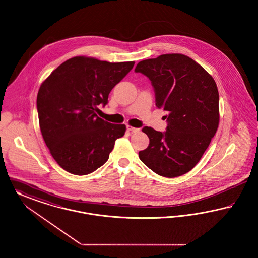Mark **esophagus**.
<instances>
[{
    "label": "esophagus",
    "mask_w": 258,
    "mask_h": 258,
    "mask_svg": "<svg viewBox=\"0 0 258 258\" xmlns=\"http://www.w3.org/2000/svg\"><path fill=\"white\" fill-rule=\"evenodd\" d=\"M127 130H128V131H130V132H132V133H138V132L140 131V129H139V128L132 127V126H130V125H127Z\"/></svg>",
    "instance_id": "obj_1"
}]
</instances>
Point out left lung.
I'll use <instances>...</instances> for the list:
<instances>
[{
	"instance_id": "obj_1",
	"label": "left lung",
	"mask_w": 258,
	"mask_h": 258,
	"mask_svg": "<svg viewBox=\"0 0 258 258\" xmlns=\"http://www.w3.org/2000/svg\"><path fill=\"white\" fill-rule=\"evenodd\" d=\"M135 72L150 80L156 107L167 112L164 118L168 121L164 133L143 128L149 145L139 152V157L159 176H182L200 161L217 132V83L201 65L179 53L143 60Z\"/></svg>"
}]
</instances>
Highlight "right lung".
<instances>
[{
    "label": "right lung",
    "mask_w": 258,
    "mask_h": 258,
    "mask_svg": "<svg viewBox=\"0 0 258 258\" xmlns=\"http://www.w3.org/2000/svg\"><path fill=\"white\" fill-rule=\"evenodd\" d=\"M134 64L76 56L41 83L37 97L41 135L65 171L83 176L108 161L126 126L105 121L96 111L98 106L107 105L109 92Z\"/></svg>",
    "instance_id": "obj_1"
}]
</instances>
